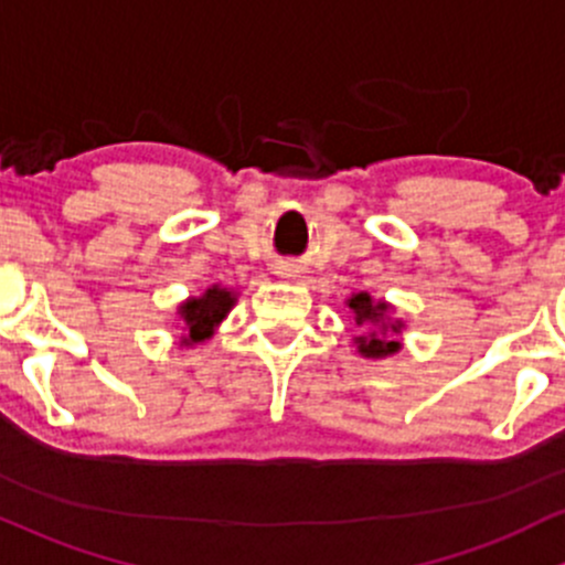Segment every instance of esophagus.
Here are the masks:
<instances>
[{
	"instance_id": "obj_1",
	"label": "esophagus",
	"mask_w": 565,
	"mask_h": 565,
	"mask_svg": "<svg viewBox=\"0 0 565 565\" xmlns=\"http://www.w3.org/2000/svg\"><path fill=\"white\" fill-rule=\"evenodd\" d=\"M277 275H282V277H299V269H296V266H280V271H277Z\"/></svg>"
}]
</instances>
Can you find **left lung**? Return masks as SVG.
Segmentation results:
<instances>
[{
	"instance_id": "8db88e82",
	"label": "left lung",
	"mask_w": 565,
	"mask_h": 565,
	"mask_svg": "<svg viewBox=\"0 0 565 565\" xmlns=\"http://www.w3.org/2000/svg\"><path fill=\"white\" fill-rule=\"evenodd\" d=\"M348 307L353 310V318H356L359 326H375V331H370V334H362L356 337V348L362 356L367 359H386L392 356V353L399 351V342L394 340V334H399V331L405 329L403 321H392L388 318V312H392V305H386V301H375L370 294H353L351 299H348ZM386 333H392V338H386Z\"/></svg>"
}]
</instances>
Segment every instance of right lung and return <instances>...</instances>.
<instances>
[{"label": "right lung", "instance_id": "1", "mask_svg": "<svg viewBox=\"0 0 565 565\" xmlns=\"http://www.w3.org/2000/svg\"><path fill=\"white\" fill-rule=\"evenodd\" d=\"M234 305H236L234 290L220 288V285H212V288H209L203 296H198V299L182 301V307H179V318H182L184 329H188L184 342L193 345V342L209 340Z\"/></svg>", "mask_w": 565, "mask_h": 565}]
</instances>
